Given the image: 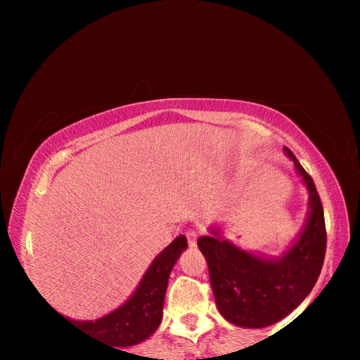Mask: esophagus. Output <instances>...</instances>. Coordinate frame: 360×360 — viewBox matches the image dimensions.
Segmentation results:
<instances>
[{"label":"esophagus","instance_id":"1","mask_svg":"<svg viewBox=\"0 0 360 360\" xmlns=\"http://www.w3.org/2000/svg\"><path fill=\"white\" fill-rule=\"evenodd\" d=\"M186 236H187L188 246L197 245V238H198V231L197 230H187L186 231Z\"/></svg>","mask_w":360,"mask_h":360}]
</instances>
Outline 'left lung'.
I'll list each match as a JSON object with an SVG mask.
<instances>
[{"mask_svg": "<svg viewBox=\"0 0 360 360\" xmlns=\"http://www.w3.org/2000/svg\"><path fill=\"white\" fill-rule=\"evenodd\" d=\"M285 152L309 191L308 222L295 245L281 259L270 260L241 251L217 231L197 241L208 262L219 311L240 327L262 328L294 311L314 288L324 264L327 231L319 193L295 155Z\"/></svg>", "mask_w": 360, "mask_h": 360, "instance_id": "left-lung-1", "label": "left lung"}]
</instances>
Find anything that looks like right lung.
Segmentation results:
<instances>
[{
    "instance_id": "add662e5",
    "label": "right lung",
    "mask_w": 360,
    "mask_h": 360,
    "mask_svg": "<svg viewBox=\"0 0 360 360\" xmlns=\"http://www.w3.org/2000/svg\"><path fill=\"white\" fill-rule=\"evenodd\" d=\"M187 248L184 235L157 255L129 300L105 318L94 321H70L82 332L106 341L111 346H133L149 338L160 326L168 278L174 262ZM62 316V314H60Z\"/></svg>"
}]
</instances>
